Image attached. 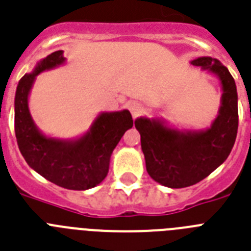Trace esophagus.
I'll return each mask as SVG.
<instances>
[{"instance_id":"esophagus-1","label":"esophagus","mask_w":251,"mask_h":251,"mask_svg":"<svg viewBox=\"0 0 251 251\" xmlns=\"http://www.w3.org/2000/svg\"><path fill=\"white\" fill-rule=\"evenodd\" d=\"M128 108H129L130 113H132V117L133 118H137L143 111V105L138 101H129Z\"/></svg>"}]
</instances>
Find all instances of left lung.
I'll return each mask as SVG.
<instances>
[{
	"label": "left lung",
	"instance_id": "left-lung-1",
	"mask_svg": "<svg viewBox=\"0 0 251 251\" xmlns=\"http://www.w3.org/2000/svg\"><path fill=\"white\" fill-rule=\"evenodd\" d=\"M190 63L215 75L222 90L218 114L204 129H177L164 118L140 117L134 121L150 176L168 188H185L208 176L228 157L239 126L237 90L221 62L198 57Z\"/></svg>",
	"mask_w": 251,
	"mask_h": 251
}]
</instances>
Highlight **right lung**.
<instances>
[{
    "label": "right lung",
    "instance_id": "add662e5",
    "mask_svg": "<svg viewBox=\"0 0 251 251\" xmlns=\"http://www.w3.org/2000/svg\"><path fill=\"white\" fill-rule=\"evenodd\" d=\"M63 50L40 59L19 81L15 94V134L19 150L30 168L55 185L87 190L99 185L109 171L110 156L126 130L133 127L129 110L101 111L91 127L70 140L47 136L29 110V96L38 75L66 63Z\"/></svg>",
    "mask_w": 251,
    "mask_h": 251
}]
</instances>
